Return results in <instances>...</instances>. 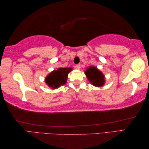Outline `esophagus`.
Returning a JSON list of instances; mask_svg holds the SVG:
<instances>
[{
    "label": "esophagus",
    "mask_w": 149,
    "mask_h": 149,
    "mask_svg": "<svg viewBox=\"0 0 149 149\" xmlns=\"http://www.w3.org/2000/svg\"><path fill=\"white\" fill-rule=\"evenodd\" d=\"M76 68H77L78 70H79V69L81 68V64H77V65H76Z\"/></svg>",
    "instance_id": "obj_1"
}]
</instances>
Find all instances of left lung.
<instances>
[{
    "instance_id": "left-lung-1",
    "label": "left lung",
    "mask_w": 149,
    "mask_h": 149,
    "mask_svg": "<svg viewBox=\"0 0 149 149\" xmlns=\"http://www.w3.org/2000/svg\"><path fill=\"white\" fill-rule=\"evenodd\" d=\"M88 81L93 86L100 87L102 86L105 83L104 75L95 66H90L84 72Z\"/></svg>"
}]
</instances>
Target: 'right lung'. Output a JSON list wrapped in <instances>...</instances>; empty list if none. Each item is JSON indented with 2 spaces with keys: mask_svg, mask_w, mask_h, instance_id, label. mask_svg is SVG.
Listing matches in <instances>:
<instances>
[{
  "mask_svg": "<svg viewBox=\"0 0 149 149\" xmlns=\"http://www.w3.org/2000/svg\"><path fill=\"white\" fill-rule=\"evenodd\" d=\"M72 70V68H59L55 70L45 77V83L52 89L58 88L66 84L68 73Z\"/></svg>",
  "mask_w": 149,
  "mask_h": 149,
  "instance_id": "right-lung-1",
  "label": "right lung"
}]
</instances>
